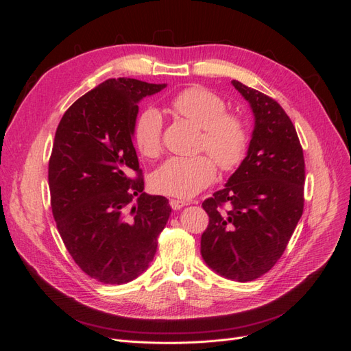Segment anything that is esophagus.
<instances>
[{"label":"esophagus","mask_w":351,"mask_h":351,"mask_svg":"<svg viewBox=\"0 0 351 351\" xmlns=\"http://www.w3.org/2000/svg\"><path fill=\"white\" fill-rule=\"evenodd\" d=\"M169 205H171V208L174 210H178V209H182L183 206H186L187 202L186 200H180V199H171V200H169Z\"/></svg>","instance_id":"34e87169"}]
</instances>
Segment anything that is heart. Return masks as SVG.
Segmentation results:
<instances>
[{"mask_svg": "<svg viewBox=\"0 0 351 351\" xmlns=\"http://www.w3.org/2000/svg\"><path fill=\"white\" fill-rule=\"evenodd\" d=\"M171 107L180 115L202 127L197 156H173L152 176L155 192L174 197H192L206 189L222 171H232L247 154L249 125L244 117L226 111L224 98L206 88L193 86L178 92ZM162 115L156 108L143 110L133 127V142L143 156L156 158L162 152Z\"/></svg>", "mask_w": 351, "mask_h": 351, "instance_id": "heart-1", "label": "heart"}]
</instances>
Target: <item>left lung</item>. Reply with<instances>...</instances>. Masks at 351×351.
Returning <instances> with one entry per match:
<instances>
[{
  "mask_svg": "<svg viewBox=\"0 0 351 351\" xmlns=\"http://www.w3.org/2000/svg\"><path fill=\"white\" fill-rule=\"evenodd\" d=\"M254 114L247 156L222 190L202 204L209 224L200 253L209 268L240 282L267 274L289 244L304 206V158L281 105L232 80Z\"/></svg>",
  "mask_w": 351,
  "mask_h": 351,
  "instance_id": "1",
  "label": "left lung"
}]
</instances>
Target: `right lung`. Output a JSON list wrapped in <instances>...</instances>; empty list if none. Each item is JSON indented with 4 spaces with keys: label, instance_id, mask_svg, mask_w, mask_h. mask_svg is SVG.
<instances>
[{
    "label": "right lung",
    "instance_id": "obj_1",
    "mask_svg": "<svg viewBox=\"0 0 351 351\" xmlns=\"http://www.w3.org/2000/svg\"><path fill=\"white\" fill-rule=\"evenodd\" d=\"M164 88L108 79L74 102L57 127L48 165L52 215L73 261L104 284H125L147 269L171 214L167 197L143 193L132 142L137 102Z\"/></svg>",
    "mask_w": 351,
    "mask_h": 351
}]
</instances>
